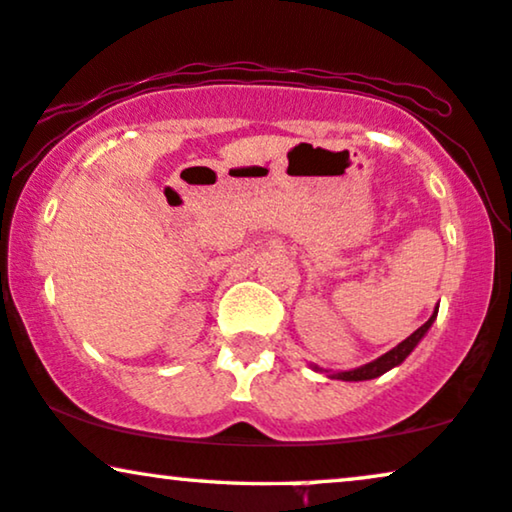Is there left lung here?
<instances>
[{
  "label": "left lung",
  "instance_id": "obj_1",
  "mask_svg": "<svg viewBox=\"0 0 512 512\" xmlns=\"http://www.w3.org/2000/svg\"><path fill=\"white\" fill-rule=\"evenodd\" d=\"M438 318V306H435L433 316L426 320L424 325L419 327V330H414L410 337L405 339V342H400L395 349H391L388 353H384V356H379L377 360H372V363L367 365H360L356 367V370H346V372H330V379H342V381H367V379H377L381 377V374L393 370V367H398L403 360L410 356V353L414 351V346H417L421 339H424V335L428 330H431L433 320ZM313 370H320V367L313 365ZM327 372V370H325Z\"/></svg>",
  "mask_w": 512,
  "mask_h": 512
}]
</instances>
